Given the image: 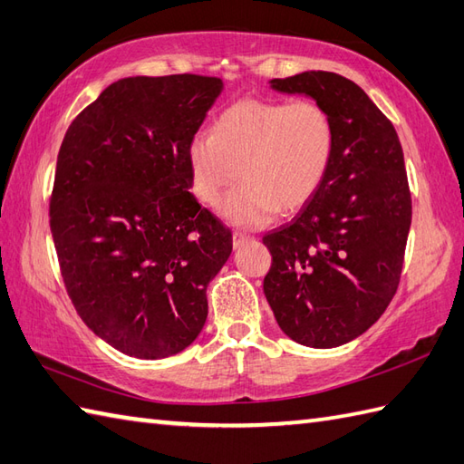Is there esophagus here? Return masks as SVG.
I'll list each match as a JSON object with an SVG mask.
<instances>
[{
    "mask_svg": "<svg viewBox=\"0 0 464 464\" xmlns=\"http://www.w3.org/2000/svg\"><path fill=\"white\" fill-rule=\"evenodd\" d=\"M252 238L248 234H242V232H234L232 234V246H234V250H238V248H242L244 244H248Z\"/></svg>",
    "mask_w": 464,
    "mask_h": 464,
    "instance_id": "1",
    "label": "esophagus"
}]
</instances>
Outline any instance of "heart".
Instances as JSON below:
<instances>
[{"label": "heart", "mask_w": 464, "mask_h": 464, "mask_svg": "<svg viewBox=\"0 0 464 464\" xmlns=\"http://www.w3.org/2000/svg\"><path fill=\"white\" fill-rule=\"evenodd\" d=\"M334 149V122L315 101L242 99L222 112L214 132L190 140V187L202 204H216L240 177L244 184L218 212L238 228H260L314 198Z\"/></svg>", "instance_id": "1"}]
</instances>
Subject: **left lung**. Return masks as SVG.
Returning a JSON list of instances; mask_svg holds the SVG:
<instances>
[{
  "label": "left lung",
  "instance_id": "1",
  "mask_svg": "<svg viewBox=\"0 0 464 464\" xmlns=\"http://www.w3.org/2000/svg\"><path fill=\"white\" fill-rule=\"evenodd\" d=\"M270 87L322 105L334 122L332 167L292 222L266 234L264 294L294 342L329 349L367 332L397 292L411 228V192L395 127L365 91L329 71Z\"/></svg>",
  "mask_w": 464,
  "mask_h": 464
}]
</instances>
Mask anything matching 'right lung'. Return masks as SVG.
I'll return each mask as SVG.
<instances>
[{"label": "right lung", "mask_w": 464, "mask_h": 464, "mask_svg": "<svg viewBox=\"0 0 464 464\" xmlns=\"http://www.w3.org/2000/svg\"><path fill=\"white\" fill-rule=\"evenodd\" d=\"M200 75L125 77L61 142L49 224L77 314L121 353L162 359L202 332L232 232L190 192L188 145L222 92Z\"/></svg>", "instance_id": "obj_1"}]
</instances>
